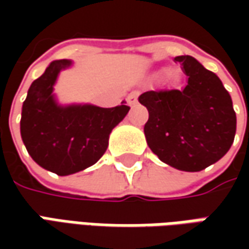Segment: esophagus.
<instances>
[{
	"mask_svg": "<svg viewBox=\"0 0 249 249\" xmlns=\"http://www.w3.org/2000/svg\"><path fill=\"white\" fill-rule=\"evenodd\" d=\"M127 104H129V105H134V104H136V102H137V98H136V95H134V94H131V95H129V97H127Z\"/></svg>",
	"mask_w": 249,
	"mask_h": 249,
	"instance_id": "34e87169",
	"label": "esophagus"
}]
</instances>
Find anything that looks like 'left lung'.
Masks as SVG:
<instances>
[{
    "label": "left lung",
    "mask_w": 249,
    "mask_h": 249,
    "mask_svg": "<svg viewBox=\"0 0 249 249\" xmlns=\"http://www.w3.org/2000/svg\"><path fill=\"white\" fill-rule=\"evenodd\" d=\"M187 84L181 90L147 91L139 97L148 109L144 134L151 151L169 166L199 172L223 158L235 136L233 101L220 79L196 58L180 55Z\"/></svg>",
    "instance_id": "8db88e82"
}]
</instances>
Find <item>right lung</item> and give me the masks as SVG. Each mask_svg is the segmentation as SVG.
<instances>
[{
	"label": "right lung",
	"instance_id": "right-lung-1",
	"mask_svg": "<svg viewBox=\"0 0 249 249\" xmlns=\"http://www.w3.org/2000/svg\"><path fill=\"white\" fill-rule=\"evenodd\" d=\"M71 66L69 59L48 65L27 91L20 119V134L29 155L58 176L73 175L94 165L108 148L110 131L130 109L127 105H61L55 98L53 86L61 71Z\"/></svg>",
	"mask_w": 249,
	"mask_h": 249
}]
</instances>
